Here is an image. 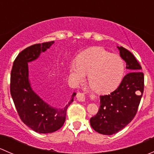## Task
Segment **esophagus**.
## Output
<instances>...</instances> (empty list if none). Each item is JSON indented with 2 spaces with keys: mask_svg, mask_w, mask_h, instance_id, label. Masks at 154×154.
I'll use <instances>...</instances> for the list:
<instances>
[{
  "mask_svg": "<svg viewBox=\"0 0 154 154\" xmlns=\"http://www.w3.org/2000/svg\"><path fill=\"white\" fill-rule=\"evenodd\" d=\"M77 98L79 101L83 102L85 101V94L83 92H80V91H78L77 94Z\"/></svg>",
  "mask_w": 154,
  "mask_h": 154,
  "instance_id": "obj_1",
  "label": "esophagus"
}]
</instances>
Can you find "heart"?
<instances>
[{
  "label": "heart",
  "mask_w": 154,
  "mask_h": 154,
  "mask_svg": "<svg viewBox=\"0 0 154 154\" xmlns=\"http://www.w3.org/2000/svg\"><path fill=\"white\" fill-rule=\"evenodd\" d=\"M123 74L124 63L121 57L99 47L81 53L77 58V64L70 67V75L74 83H83L87 75L91 88L99 94L116 89Z\"/></svg>",
  "instance_id": "1"
}]
</instances>
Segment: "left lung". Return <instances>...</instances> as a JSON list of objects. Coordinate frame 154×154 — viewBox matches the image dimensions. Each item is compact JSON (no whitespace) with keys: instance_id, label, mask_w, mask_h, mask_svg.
I'll return each instance as SVG.
<instances>
[{"instance_id":"1","label":"left lung","mask_w":154,"mask_h":154,"mask_svg":"<svg viewBox=\"0 0 154 154\" xmlns=\"http://www.w3.org/2000/svg\"><path fill=\"white\" fill-rule=\"evenodd\" d=\"M129 73L119 86L108 95L100 96V108L90 119V125L97 133L112 135L128 125L137 112L144 91V74L132 53L117 46Z\"/></svg>"}]
</instances>
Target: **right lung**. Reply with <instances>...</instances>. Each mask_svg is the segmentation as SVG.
<instances>
[{
	"label": "right lung",
	"mask_w": 154,
	"mask_h": 154,
	"mask_svg": "<svg viewBox=\"0 0 154 154\" xmlns=\"http://www.w3.org/2000/svg\"><path fill=\"white\" fill-rule=\"evenodd\" d=\"M54 41L35 44L21 51L13 63L10 77V93L21 121L38 133H51L64 125L66 112L76 93L63 108L51 106L32 89L29 80L28 63L37 60Z\"/></svg>",
	"instance_id": "right-lung-1"
}]
</instances>
